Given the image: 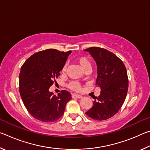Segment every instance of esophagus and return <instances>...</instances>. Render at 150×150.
Wrapping results in <instances>:
<instances>
[{
    "instance_id": "obj_1",
    "label": "esophagus",
    "mask_w": 150,
    "mask_h": 150,
    "mask_svg": "<svg viewBox=\"0 0 150 150\" xmlns=\"http://www.w3.org/2000/svg\"><path fill=\"white\" fill-rule=\"evenodd\" d=\"M71 96H72V98H83V96L82 95H77V94H72Z\"/></svg>"
}]
</instances>
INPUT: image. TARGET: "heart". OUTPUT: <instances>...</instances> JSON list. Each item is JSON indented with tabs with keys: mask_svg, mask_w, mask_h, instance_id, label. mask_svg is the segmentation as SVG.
<instances>
[{
	"mask_svg": "<svg viewBox=\"0 0 150 150\" xmlns=\"http://www.w3.org/2000/svg\"><path fill=\"white\" fill-rule=\"evenodd\" d=\"M75 61L76 62L80 65V67L85 71L90 70L91 67V62L87 57H85V56L79 57L77 58H76ZM66 71H67V65H64L62 67V72L63 73H65L66 72ZM68 87H69V88H70L71 90H73L75 91H79L81 89V84L79 82H77V81H71L69 84H68Z\"/></svg>",
	"mask_w": 150,
	"mask_h": 150,
	"instance_id": "b5f03b06",
	"label": "heart"
}]
</instances>
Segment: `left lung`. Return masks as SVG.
I'll return each instance as SVG.
<instances>
[{"mask_svg": "<svg viewBox=\"0 0 150 150\" xmlns=\"http://www.w3.org/2000/svg\"><path fill=\"white\" fill-rule=\"evenodd\" d=\"M85 51L90 53L96 63V84L100 87L97 100L85 114L94 120H107L118 112L126 99L128 89L126 67L120 58L104 48L91 47Z\"/></svg>", "mask_w": 150, "mask_h": 150, "instance_id": "obj_1", "label": "left lung"}]
</instances>
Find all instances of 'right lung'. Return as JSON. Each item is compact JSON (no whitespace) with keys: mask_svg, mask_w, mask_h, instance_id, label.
<instances>
[{"mask_svg":"<svg viewBox=\"0 0 150 150\" xmlns=\"http://www.w3.org/2000/svg\"><path fill=\"white\" fill-rule=\"evenodd\" d=\"M71 51L47 49L35 53L21 67L19 75L20 96L27 110L37 120L52 122L64 114L66 104L71 98L63 90L57 96L49 88L60 75V71Z\"/></svg>","mask_w":150,"mask_h":150,"instance_id":"obj_1","label":"right lung"}]
</instances>
